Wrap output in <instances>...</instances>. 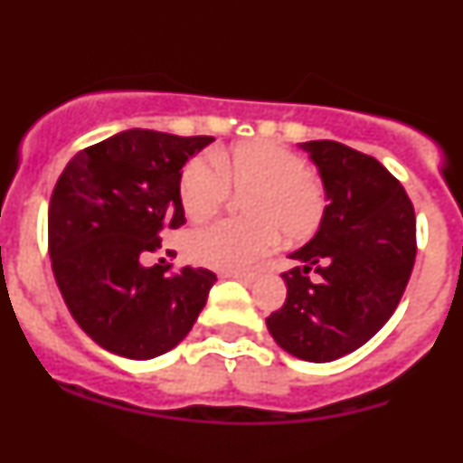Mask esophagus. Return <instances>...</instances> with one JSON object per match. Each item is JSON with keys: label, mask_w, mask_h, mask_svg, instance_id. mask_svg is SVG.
<instances>
[{"label": "esophagus", "mask_w": 463, "mask_h": 463, "mask_svg": "<svg viewBox=\"0 0 463 463\" xmlns=\"http://www.w3.org/2000/svg\"><path fill=\"white\" fill-rule=\"evenodd\" d=\"M227 276L229 278H236V280L245 282V285H250V282H255L257 271H229Z\"/></svg>", "instance_id": "obj_1"}]
</instances>
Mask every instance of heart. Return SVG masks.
<instances>
[{"label":"heart","mask_w":463,"mask_h":463,"mask_svg":"<svg viewBox=\"0 0 463 463\" xmlns=\"http://www.w3.org/2000/svg\"><path fill=\"white\" fill-rule=\"evenodd\" d=\"M232 192L243 194L245 218L218 220L187 236V255L203 267L241 271L269 255L278 234L285 243H304L325 222V185L301 155L280 143L248 141L183 166L178 194L192 220L211 218Z\"/></svg>","instance_id":"heart-1"}]
</instances>
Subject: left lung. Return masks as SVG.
I'll list each match as a JSON object with an SVG mask.
<instances>
[{
    "label": "left lung",
    "mask_w": 463,
    "mask_h": 463,
    "mask_svg": "<svg viewBox=\"0 0 463 463\" xmlns=\"http://www.w3.org/2000/svg\"><path fill=\"white\" fill-rule=\"evenodd\" d=\"M301 148L320 169L329 203L313 241L289 255L288 298L267 326L294 357L331 362L362 347L399 306L415 267V208L371 155L336 141Z\"/></svg>",
    "instance_id": "left-lung-1"
}]
</instances>
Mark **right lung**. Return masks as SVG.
Listing matches in <instances>:
<instances>
[{"label":"right lung","mask_w":463,"mask_h":463,"mask_svg":"<svg viewBox=\"0 0 463 463\" xmlns=\"http://www.w3.org/2000/svg\"><path fill=\"white\" fill-rule=\"evenodd\" d=\"M211 141L127 129L79 150L57 178L48 206L52 273L73 320L109 353H169L206 306L215 273L146 260L165 232L185 224L181 171Z\"/></svg>","instance_id":"obj_1"}]
</instances>
